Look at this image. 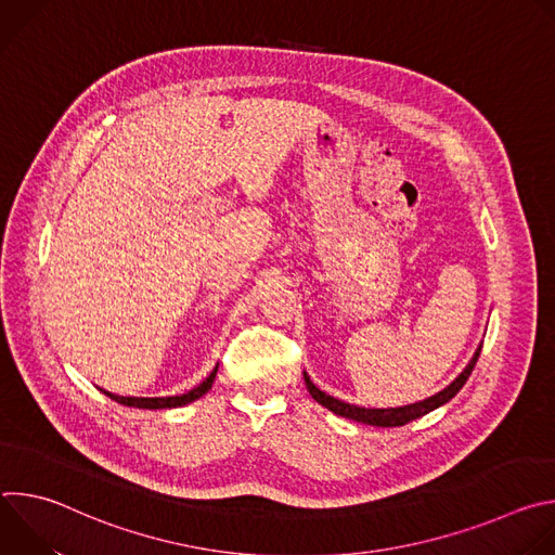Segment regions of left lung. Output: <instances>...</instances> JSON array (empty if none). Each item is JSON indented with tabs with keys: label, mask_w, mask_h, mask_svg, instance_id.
<instances>
[{
	"label": "left lung",
	"mask_w": 555,
	"mask_h": 555,
	"mask_svg": "<svg viewBox=\"0 0 555 555\" xmlns=\"http://www.w3.org/2000/svg\"><path fill=\"white\" fill-rule=\"evenodd\" d=\"M481 347H483V345L477 347V351H474V356H472V360L467 362V366H465V369L459 373V377H456L452 384H448L443 390H439L437 395H433V398H426V400L415 402V404H409V406H398V409H362V406H353V404H347V402L336 400V398H332V395L323 392L319 386H315V384L309 379L307 373H302V377H305V384H307V390H309L311 398H313L315 402H319L321 406L330 409L332 413H336V415H340V417H347V420H353V422H360V424H369V426L395 428V426H404V424H409V422H413V420H417V417H424V415H428L430 411H435V409L443 406L446 402H450V400L454 398V395L463 388V384L467 382V377H469L474 364H477V360H479V356H481Z\"/></svg>",
	"instance_id": "left-lung-1"
}]
</instances>
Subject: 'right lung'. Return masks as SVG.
<instances>
[{
	"mask_svg": "<svg viewBox=\"0 0 555 555\" xmlns=\"http://www.w3.org/2000/svg\"><path fill=\"white\" fill-rule=\"evenodd\" d=\"M215 375H217V366L210 371V375L195 388H191L189 392L184 395H173V398H120V395H114L109 390H103L107 398H112L114 402L122 404V406H129V409H149V411H157V409H178V406H186L195 400H199L204 392L210 390L212 382H215Z\"/></svg>",
	"mask_w": 555,
	"mask_h": 555,
	"instance_id": "1",
	"label": "right lung"
}]
</instances>
